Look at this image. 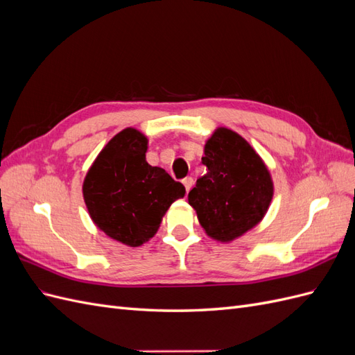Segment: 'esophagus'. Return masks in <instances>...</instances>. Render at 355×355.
<instances>
[{"mask_svg":"<svg viewBox=\"0 0 355 355\" xmlns=\"http://www.w3.org/2000/svg\"><path fill=\"white\" fill-rule=\"evenodd\" d=\"M184 185H185L187 192H189L191 188L194 187V179H192V178H185V179H184Z\"/></svg>","mask_w":355,"mask_h":355,"instance_id":"1","label":"esophagus"}]
</instances>
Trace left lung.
Segmentation results:
<instances>
[{
    "instance_id": "8db88e82",
    "label": "left lung",
    "mask_w": 355,
    "mask_h": 355,
    "mask_svg": "<svg viewBox=\"0 0 355 355\" xmlns=\"http://www.w3.org/2000/svg\"><path fill=\"white\" fill-rule=\"evenodd\" d=\"M207 173L188 194L189 206L207 237L232 243L257 227L274 197L271 171L237 132L214 128L204 145Z\"/></svg>"
}]
</instances>
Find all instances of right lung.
Instances as JSON below:
<instances>
[{
    "label": "right lung",
    "instance_id": "right-lung-1",
    "mask_svg": "<svg viewBox=\"0 0 355 355\" xmlns=\"http://www.w3.org/2000/svg\"><path fill=\"white\" fill-rule=\"evenodd\" d=\"M148 137L135 127L103 146L83 182L93 223L110 239L139 247L157 234L166 211L185 197V187L146 161Z\"/></svg>",
    "mask_w": 355,
    "mask_h": 355
}]
</instances>
